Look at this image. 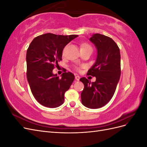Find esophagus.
Returning <instances> with one entry per match:
<instances>
[{
    "mask_svg": "<svg viewBox=\"0 0 147 147\" xmlns=\"http://www.w3.org/2000/svg\"><path fill=\"white\" fill-rule=\"evenodd\" d=\"M80 78V76H78V75H76V76H75V79H76V80L78 81Z\"/></svg>",
    "mask_w": 147,
    "mask_h": 147,
    "instance_id": "obj_1",
    "label": "esophagus"
}]
</instances>
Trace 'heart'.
Returning <instances> with one entry per match:
<instances>
[{"instance_id":"b5f03b06","label":"heart","mask_w":147,"mask_h":147,"mask_svg":"<svg viewBox=\"0 0 147 147\" xmlns=\"http://www.w3.org/2000/svg\"><path fill=\"white\" fill-rule=\"evenodd\" d=\"M88 49H90V50H91L92 51V48L91 47V46L90 45V44L88 43H83L81 45V48H80V50H88ZM83 66L81 67H76V69L78 70L80 69L81 67H82Z\"/></svg>"}]
</instances>
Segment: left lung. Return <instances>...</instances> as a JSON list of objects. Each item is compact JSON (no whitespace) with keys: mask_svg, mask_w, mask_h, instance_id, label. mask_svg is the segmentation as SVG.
Returning <instances> with one entry per match:
<instances>
[{"mask_svg":"<svg viewBox=\"0 0 147 147\" xmlns=\"http://www.w3.org/2000/svg\"><path fill=\"white\" fill-rule=\"evenodd\" d=\"M90 40L97 48V56L87 75L96 80L91 83L85 77L80 79L84 84L81 99L86 107L99 109L108 103L116 90L121 75V56L118 46L110 37L95 34Z\"/></svg>","mask_w":147,"mask_h":147,"instance_id":"obj_1","label":"left lung"}]
</instances>
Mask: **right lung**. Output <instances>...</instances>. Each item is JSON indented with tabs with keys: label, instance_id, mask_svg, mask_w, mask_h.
I'll return each mask as SVG.
<instances>
[{
	"label": "right lung",
	"instance_id": "right-lung-1",
	"mask_svg": "<svg viewBox=\"0 0 147 147\" xmlns=\"http://www.w3.org/2000/svg\"><path fill=\"white\" fill-rule=\"evenodd\" d=\"M77 37L47 33L36 37L29 45L26 54V75L31 92L41 105L56 108L64 103V93L75 76L64 71L60 78L53 74V70L62 60L64 48Z\"/></svg>",
	"mask_w": 147,
	"mask_h": 147
}]
</instances>
